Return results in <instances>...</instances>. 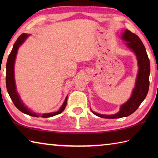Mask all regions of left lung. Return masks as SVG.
Masks as SVG:
<instances>
[{
  "label": "left lung",
  "mask_w": 158,
  "mask_h": 158,
  "mask_svg": "<svg viewBox=\"0 0 158 158\" xmlns=\"http://www.w3.org/2000/svg\"><path fill=\"white\" fill-rule=\"evenodd\" d=\"M123 39L127 42V46L130 47L137 56L139 74L136 81L135 88L133 90L132 95L126 103L123 105L121 110L114 115L99 114L92 112L97 116L104 118H118L130 116L134 113L146 98L149 89V75L151 72L150 60L147 55L145 47L139 37L129 30H125L123 33Z\"/></svg>",
  "instance_id": "left-lung-1"
}]
</instances>
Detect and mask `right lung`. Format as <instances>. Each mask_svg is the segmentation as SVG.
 <instances>
[{
  "label": "right lung",
  "mask_w": 158,
  "mask_h": 158,
  "mask_svg": "<svg viewBox=\"0 0 158 158\" xmlns=\"http://www.w3.org/2000/svg\"><path fill=\"white\" fill-rule=\"evenodd\" d=\"M28 37V35L23 33L18 37L17 41L15 42L14 46H13L12 52H10L8 58H7V64H6V87L7 92L9 93V95L11 100H12L13 103L15 105L19 110L21 111L23 113L26 114H28L29 116H35V117H42V118H49L52 117L56 115L60 114L62 113L64 109H65L66 105H67V100H68V97L65 98V100L62 106L57 112H53V113H49V114H43L42 115H40L38 114L34 113L30 109H28L26 106H24L22 102H21V99L19 96V94L16 90L15 86V76H14V65H15V60L16 58V55H17V50L19 47L20 45L24 42L25 40Z\"/></svg>",
  "instance_id": "right-lung-1"
}]
</instances>
